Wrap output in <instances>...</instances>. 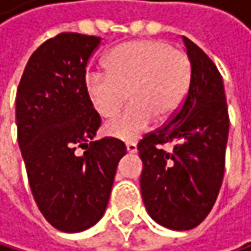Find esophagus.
<instances>
[{
  "label": "esophagus",
  "instance_id": "esophagus-1",
  "mask_svg": "<svg viewBox=\"0 0 251 251\" xmlns=\"http://www.w3.org/2000/svg\"><path fill=\"white\" fill-rule=\"evenodd\" d=\"M126 151L129 153H135L137 152V144L135 143H126Z\"/></svg>",
  "mask_w": 251,
  "mask_h": 251
}]
</instances>
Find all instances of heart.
<instances>
[{
    "mask_svg": "<svg viewBox=\"0 0 251 251\" xmlns=\"http://www.w3.org/2000/svg\"><path fill=\"white\" fill-rule=\"evenodd\" d=\"M105 74L85 78V96L102 117H114L126 100L131 105L111 120L105 132L122 140L138 137L151 123L170 119L184 102L190 81L188 55L158 39H140L116 46L102 61Z\"/></svg>",
    "mask_w": 251,
    "mask_h": 251,
    "instance_id": "obj_1",
    "label": "heart"
}]
</instances>
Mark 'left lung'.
<instances>
[{"label":"left lung","mask_w":251,"mask_h":251,"mask_svg":"<svg viewBox=\"0 0 251 251\" xmlns=\"http://www.w3.org/2000/svg\"><path fill=\"white\" fill-rule=\"evenodd\" d=\"M184 43L191 63L185 100L137 146L144 206L158 225L173 230H190L211 212L225 176L229 135L223 78L194 42L184 37ZM173 141L172 152L162 149Z\"/></svg>","instance_id":"8db88e82"}]
</instances>
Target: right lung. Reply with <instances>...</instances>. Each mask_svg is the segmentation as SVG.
Masks as SVG:
<instances>
[{"mask_svg": "<svg viewBox=\"0 0 251 251\" xmlns=\"http://www.w3.org/2000/svg\"><path fill=\"white\" fill-rule=\"evenodd\" d=\"M100 37L61 33L28 60L16 93L18 141L36 203L55 229L75 233L102 218L123 141H93L99 114L85 96V67ZM78 149H85L79 155Z\"/></svg>", "mask_w": 251, "mask_h": 251, "instance_id": "add662e5", "label": "right lung"}]
</instances>
